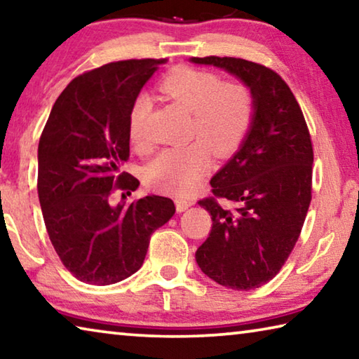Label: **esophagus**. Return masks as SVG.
Masks as SVG:
<instances>
[{"mask_svg":"<svg viewBox=\"0 0 359 359\" xmlns=\"http://www.w3.org/2000/svg\"><path fill=\"white\" fill-rule=\"evenodd\" d=\"M194 205V201L192 198H176V210L180 211H184V210H187L189 207H192Z\"/></svg>","mask_w":359,"mask_h":359,"instance_id":"obj_1","label":"esophagus"}]
</instances>
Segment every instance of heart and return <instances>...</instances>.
Listing matches in <instances>:
<instances>
[{
  "label": "heart",
  "instance_id": "obj_1",
  "mask_svg": "<svg viewBox=\"0 0 359 359\" xmlns=\"http://www.w3.org/2000/svg\"><path fill=\"white\" fill-rule=\"evenodd\" d=\"M158 89L192 113L191 137L202 140L215 154L232 151L245 138L255 117L252 90L242 81H222L219 74L191 67L175 68ZM151 100L140 95L128 111L127 132L135 148H143V130ZM210 165L207 146L196 143L162 151L144 170L146 181L157 191L186 196Z\"/></svg>",
  "mask_w": 359,
  "mask_h": 359
}]
</instances>
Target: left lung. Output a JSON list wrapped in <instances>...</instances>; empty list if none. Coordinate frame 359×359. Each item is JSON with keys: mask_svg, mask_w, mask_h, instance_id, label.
Instances as JSON below:
<instances>
[{"mask_svg": "<svg viewBox=\"0 0 359 359\" xmlns=\"http://www.w3.org/2000/svg\"><path fill=\"white\" fill-rule=\"evenodd\" d=\"M226 69L252 90L255 117L240 149L198 201L213 221L196 261L226 287L248 291L283 267L312 202L313 148L290 86L264 65L235 57H192Z\"/></svg>", "mask_w": 359, "mask_h": 359, "instance_id": "left-lung-1", "label": "left lung"}]
</instances>
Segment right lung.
<instances>
[{"label":"right lung","mask_w":359,"mask_h":359,"mask_svg":"<svg viewBox=\"0 0 359 359\" xmlns=\"http://www.w3.org/2000/svg\"><path fill=\"white\" fill-rule=\"evenodd\" d=\"M165 58L111 62L74 78L57 98L38 146V196L63 266L90 285H113L143 266L152 232L175 215L172 198L132 196L140 181L122 172L130 156L127 121Z\"/></svg>","instance_id":"right-lung-1"}]
</instances>
